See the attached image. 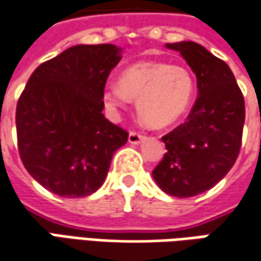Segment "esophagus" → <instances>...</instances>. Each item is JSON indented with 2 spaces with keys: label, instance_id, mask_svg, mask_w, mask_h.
<instances>
[{
  "label": "esophagus",
  "instance_id": "1",
  "mask_svg": "<svg viewBox=\"0 0 261 261\" xmlns=\"http://www.w3.org/2000/svg\"><path fill=\"white\" fill-rule=\"evenodd\" d=\"M143 139H144V136L142 133H137V131H130V134H128V142L131 144H139Z\"/></svg>",
  "mask_w": 261,
  "mask_h": 261
}]
</instances>
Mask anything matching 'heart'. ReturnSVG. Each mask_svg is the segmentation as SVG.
Masks as SVG:
<instances>
[{"instance_id": "b5f03b06", "label": "heart", "mask_w": 261, "mask_h": 261, "mask_svg": "<svg viewBox=\"0 0 261 261\" xmlns=\"http://www.w3.org/2000/svg\"><path fill=\"white\" fill-rule=\"evenodd\" d=\"M194 89V79L184 67L139 63L121 74L119 83L107 85L103 97L114 108L137 99L140 118L153 128H164L187 112Z\"/></svg>"}]
</instances>
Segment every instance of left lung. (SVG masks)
<instances>
[{
    "instance_id": "left-lung-1",
    "label": "left lung",
    "mask_w": 261,
    "mask_h": 261,
    "mask_svg": "<svg viewBox=\"0 0 261 261\" xmlns=\"http://www.w3.org/2000/svg\"><path fill=\"white\" fill-rule=\"evenodd\" d=\"M197 77L198 96L187 121L165 134L168 152L152 175L166 194L193 197L216 186L232 168L243 142L245 105L231 68L196 42L166 43Z\"/></svg>"
}]
</instances>
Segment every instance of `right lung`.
Returning <instances> with one entry per match:
<instances>
[{"instance_id":"add662e5","label":"right lung","mask_w":261,"mask_h":261,"mask_svg":"<svg viewBox=\"0 0 261 261\" xmlns=\"http://www.w3.org/2000/svg\"><path fill=\"white\" fill-rule=\"evenodd\" d=\"M121 60L114 45H75L32 73L16 109L20 159L40 186L85 197L107 178L128 131L102 114L103 92Z\"/></svg>"}]
</instances>
